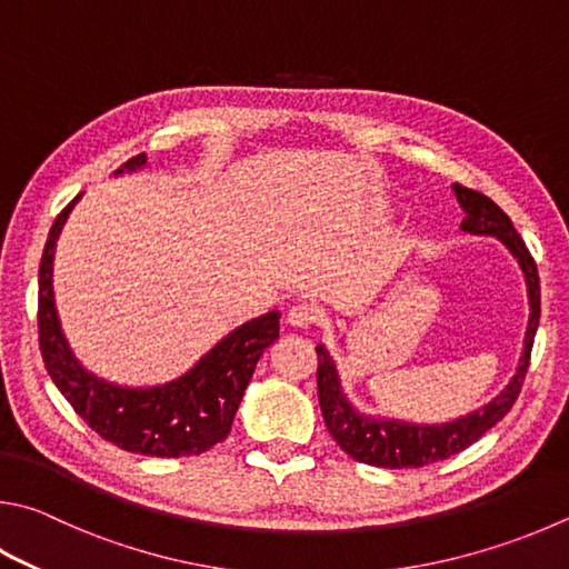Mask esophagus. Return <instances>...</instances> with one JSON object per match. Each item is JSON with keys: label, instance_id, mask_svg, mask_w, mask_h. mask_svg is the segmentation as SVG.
<instances>
[{"label": "esophagus", "instance_id": "34e87169", "mask_svg": "<svg viewBox=\"0 0 569 569\" xmlns=\"http://www.w3.org/2000/svg\"><path fill=\"white\" fill-rule=\"evenodd\" d=\"M288 323L293 328H311L318 323V311L311 303H296L286 316Z\"/></svg>", "mask_w": 569, "mask_h": 569}]
</instances>
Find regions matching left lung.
Masks as SVG:
<instances>
[{
  "mask_svg": "<svg viewBox=\"0 0 569 569\" xmlns=\"http://www.w3.org/2000/svg\"><path fill=\"white\" fill-rule=\"evenodd\" d=\"M452 189H456L458 201L465 209L460 229L470 233L498 236L522 266L530 296V323L528 333H525L522 358L510 386L485 408L470 412L468 418L446 422V426H410V422L398 420H370L350 408V402L343 398V390H340L333 360H330L323 346H318V400L320 410H323L326 428L350 458L376 465V468H422V465L448 460L456 452L470 448L475 440L482 438L485 432L508 416L520 396L530 368L537 323H540V276H537L535 258L520 239V233L515 231L510 216L498 203L462 183H456Z\"/></svg>",
  "mask_w": 569,
  "mask_h": 569,
  "instance_id": "left-lung-1",
  "label": "left lung"
}]
</instances>
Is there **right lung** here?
<instances>
[{
    "instance_id": "right-lung-1",
    "label": "right lung",
    "mask_w": 569,
    "mask_h": 569,
    "mask_svg": "<svg viewBox=\"0 0 569 569\" xmlns=\"http://www.w3.org/2000/svg\"><path fill=\"white\" fill-rule=\"evenodd\" d=\"M143 163L147 153H139L113 173L133 171ZM79 199L81 193L57 216L39 263L37 323L47 373L77 416L111 446L149 458L201 456L231 432L233 416L258 358L278 338V313L271 311L236 328L189 373L167 386L121 388L87 373L61 336L54 291H51L57 239Z\"/></svg>"
}]
</instances>
